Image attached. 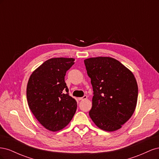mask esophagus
<instances>
[{
    "mask_svg": "<svg viewBox=\"0 0 159 159\" xmlns=\"http://www.w3.org/2000/svg\"><path fill=\"white\" fill-rule=\"evenodd\" d=\"M88 98V96L87 95H84L82 98H78V99L80 100V101H82V100H85V99H86Z\"/></svg>",
    "mask_w": 159,
    "mask_h": 159,
    "instance_id": "34e87169",
    "label": "esophagus"
}]
</instances>
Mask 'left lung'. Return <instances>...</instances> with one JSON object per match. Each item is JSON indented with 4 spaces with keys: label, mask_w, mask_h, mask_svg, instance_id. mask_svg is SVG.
Returning a JSON list of instances; mask_svg holds the SVG:
<instances>
[{
    "label": "left lung",
    "mask_w": 159,
    "mask_h": 159,
    "mask_svg": "<svg viewBox=\"0 0 159 159\" xmlns=\"http://www.w3.org/2000/svg\"><path fill=\"white\" fill-rule=\"evenodd\" d=\"M93 91L89 115L99 128L114 131L131 118L135 109L138 86L132 72L109 57L84 60Z\"/></svg>",
    "instance_id": "8db88e82"
}]
</instances>
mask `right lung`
<instances>
[{
  "label": "right lung",
  "instance_id": "right-lung-1",
  "mask_svg": "<svg viewBox=\"0 0 159 159\" xmlns=\"http://www.w3.org/2000/svg\"><path fill=\"white\" fill-rule=\"evenodd\" d=\"M74 61L65 57L48 60L28 80V106L42 125L51 131H60L68 125L76 111L77 102L70 96L64 80Z\"/></svg>",
  "mask_w": 159,
  "mask_h": 159
}]
</instances>
